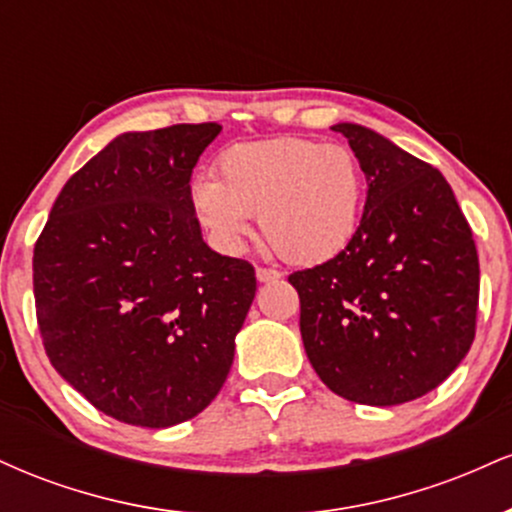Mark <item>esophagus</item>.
Returning a JSON list of instances; mask_svg holds the SVG:
<instances>
[{
  "label": "esophagus",
  "instance_id": "34e87169",
  "mask_svg": "<svg viewBox=\"0 0 512 512\" xmlns=\"http://www.w3.org/2000/svg\"><path fill=\"white\" fill-rule=\"evenodd\" d=\"M255 274H257V281H264V284H267V281L281 279L279 269H272V267H257Z\"/></svg>",
  "mask_w": 512,
  "mask_h": 512
}]
</instances>
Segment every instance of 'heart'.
<instances>
[{"label": "heart", "instance_id": "1", "mask_svg": "<svg viewBox=\"0 0 512 512\" xmlns=\"http://www.w3.org/2000/svg\"><path fill=\"white\" fill-rule=\"evenodd\" d=\"M219 180H197L192 202L204 226L228 248L260 231L281 260L320 264L354 240L366 178L361 161L342 144L279 137L238 144L216 161Z\"/></svg>", "mask_w": 512, "mask_h": 512}]
</instances>
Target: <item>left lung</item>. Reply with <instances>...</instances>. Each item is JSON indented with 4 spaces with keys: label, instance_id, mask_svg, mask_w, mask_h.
<instances>
[{
    "label": "left lung",
    "instance_id": "obj_1",
    "mask_svg": "<svg viewBox=\"0 0 512 512\" xmlns=\"http://www.w3.org/2000/svg\"><path fill=\"white\" fill-rule=\"evenodd\" d=\"M368 180L349 248L289 276L301 337L334 395L392 407L436 390L477 332L479 255L438 168L342 122Z\"/></svg>",
    "mask_w": 512,
    "mask_h": 512
}]
</instances>
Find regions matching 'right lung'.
I'll list each match as a JSON object with an SVG mask.
<instances>
[{"instance_id":"add662e5","label":"right lung","mask_w":512,"mask_h":512,"mask_svg":"<svg viewBox=\"0 0 512 512\" xmlns=\"http://www.w3.org/2000/svg\"><path fill=\"white\" fill-rule=\"evenodd\" d=\"M221 125L127 132L76 170L33 250L57 373L122 424L166 428L219 395L255 269L202 240L190 178Z\"/></svg>"}]
</instances>
